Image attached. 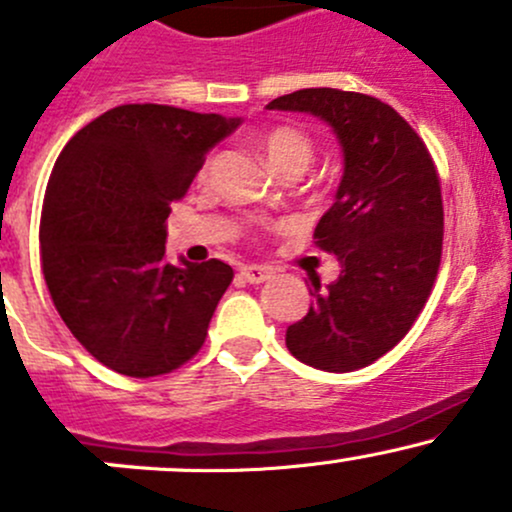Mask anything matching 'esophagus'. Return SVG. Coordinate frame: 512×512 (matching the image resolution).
I'll list each match as a JSON object with an SVG mask.
<instances>
[{"mask_svg": "<svg viewBox=\"0 0 512 512\" xmlns=\"http://www.w3.org/2000/svg\"><path fill=\"white\" fill-rule=\"evenodd\" d=\"M240 277L245 282H250V285H260V282L270 280L272 270L270 267H260V265H245L240 267Z\"/></svg>", "mask_w": 512, "mask_h": 512, "instance_id": "1", "label": "esophagus"}]
</instances>
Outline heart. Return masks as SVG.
I'll use <instances>...</instances> for the list:
<instances>
[{
    "mask_svg": "<svg viewBox=\"0 0 512 512\" xmlns=\"http://www.w3.org/2000/svg\"><path fill=\"white\" fill-rule=\"evenodd\" d=\"M260 148L262 153H265L267 163H270L277 173H285V170L292 168L304 170L314 156L312 138L294 126L270 128V131L260 138Z\"/></svg>",
    "mask_w": 512,
    "mask_h": 512,
    "instance_id": "1",
    "label": "heart"
}]
</instances>
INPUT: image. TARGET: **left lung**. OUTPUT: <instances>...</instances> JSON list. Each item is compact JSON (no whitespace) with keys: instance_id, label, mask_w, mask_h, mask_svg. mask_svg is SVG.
Listing matches in <instances>:
<instances>
[{"instance_id":"left-lung-1","label":"left lung","mask_w":512,"mask_h":512,"mask_svg":"<svg viewBox=\"0 0 512 512\" xmlns=\"http://www.w3.org/2000/svg\"><path fill=\"white\" fill-rule=\"evenodd\" d=\"M267 108L322 118L344 153L334 205L314 230L342 272L327 289L312 280L314 304L287 327V349L334 374L369 366L406 337L436 282L443 247L436 165L414 128L374 96L302 89Z\"/></svg>"}]
</instances>
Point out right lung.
<instances>
[{"mask_svg": "<svg viewBox=\"0 0 512 512\" xmlns=\"http://www.w3.org/2000/svg\"><path fill=\"white\" fill-rule=\"evenodd\" d=\"M240 118L126 103L64 146L41 208V270L81 347L118 374L148 379L193 359L232 267L165 260L170 205Z\"/></svg>", "mask_w": 512, "mask_h": 512, "instance_id": "1", "label": "right lung"}]
</instances>
